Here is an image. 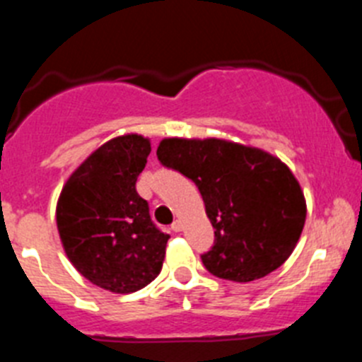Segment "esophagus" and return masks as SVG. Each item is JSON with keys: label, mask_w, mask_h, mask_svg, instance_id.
<instances>
[{"label": "esophagus", "mask_w": 362, "mask_h": 362, "mask_svg": "<svg viewBox=\"0 0 362 362\" xmlns=\"http://www.w3.org/2000/svg\"><path fill=\"white\" fill-rule=\"evenodd\" d=\"M172 230H174V232H181V230H183V223H181V221H174V223H172Z\"/></svg>", "instance_id": "obj_1"}]
</instances>
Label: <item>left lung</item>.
<instances>
[{
    "label": "left lung",
    "instance_id": "8db88e82",
    "mask_svg": "<svg viewBox=\"0 0 362 362\" xmlns=\"http://www.w3.org/2000/svg\"><path fill=\"white\" fill-rule=\"evenodd\" d=\"M163 166L199 188L214 226V245L201 255L221 279L248 283L290 257L306 219L305 196L290 168L259 148L223 139H163Z\"/></svg>",
    "mask_w": 362,
    "mask_h": 362
}]
</instances>
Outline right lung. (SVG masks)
I'll use <instances>...</instances> for the list:
<instances>
[{
	"label": "right lung",
	"instance_id": "right-lung-1",
	"mask_svg": "<svg viewBox=\"0 0 362 362\" xmlns=\"http://www.w3.org/2000/svg\"><path fill=\"white\" fill-rule=\"evenodd\" d=\"M148 153L150 141L137 134L110 139L70 175L57 201V230L70 263L114 293L152 283L170 239L136 190Z\"/></svg>",
	"mask_w": 362,
	"mask_h": 362
}]
</instances>
